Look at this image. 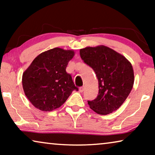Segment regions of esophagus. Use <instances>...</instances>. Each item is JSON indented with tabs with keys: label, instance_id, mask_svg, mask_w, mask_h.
<instances>
[{
	"label": "esophagus",
	"instance_id": "obj_1",
	"mask_svg": "<svg viewBox=\"0 0 155 155\" xmlns=\"http://www.w3.org/2000/svg\"><path fill=\"white\" fill-rule=\"evenodd\" d=\"M84 90V87H80V89H79L80 92H83Z\"/></svg>",
	"mask_w": 155,
	"mask_h": 155
}]
</instances>
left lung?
Returning <instances> with one entry per match:
<instances>
[{
    "label": "left lung",
    "instance_id": "obj_1",
    "mask_svg": "<svg viewBox=\"0 0 155 155\" xmlns=\"http://www.w3.org/2000/svg\"><path fill=\"white\" fill-rule=\"evenodd\" d=\"M84 63L92 68L99 82V94L87 101L93 111L101 115L115 111L132 90L134 73L131 63L121 54L105 46L80 50Z\"/></svg>",
    "mask_w": 155,
    "mask_h": 155
}]
</instances>
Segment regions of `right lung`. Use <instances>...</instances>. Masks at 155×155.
I'll list each match as a JSON object with an SVG mask.
<instances>
[{"label": "right lung", "instance_id": "right-lung-1", "mask_svg": "<svg viewBox=\"0 0 155 155\" xmlns=\"http://www.w3.org/2000/svg\"><path fill=\"white\" fill-rule=\"evenodd\" d=\"M74 55L73 51L54 48L34 59L22 81L25 94L34 107L51 111L62 106L73 90H78L65 71Z\"/></svg>", "mask_w": 155, "mask_h": 155}]
</instances>
